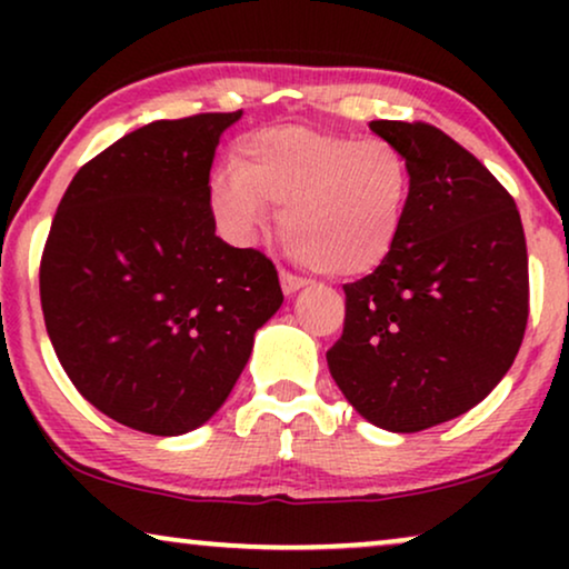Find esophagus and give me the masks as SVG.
<instances>
[{"instance_id": "34e87169", "label": "esophagus", "mask_w": 569, "mask_h": 569, "mask_svg": "<svg viewBox=\"0 0 569 569\" xmlns=\"http://www.w3.org/2000/svg\"><path fill=\"white\" fill-rule=\"evenodd\" d=\"M279 282H282V292L284 295H295V292L302 290V287L308 284L306 279L298 277V274H290V271H282V274H279Z\"/></svg>"}]
</instances>
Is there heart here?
Listing matches in <instances>:
<instances>
[{
	"instance_id": "1",
	"label": "heart",
	"mask_w": 569,
	"mask_h": 569,
	"mask_svg": "<svg viewBox=\"0 0 569 569\" xmlns=\"http://www.w3.org/2000/svg\"><path fill=\"white\" fill-rule=\"evenodd\" d=\"M232 168L209 183L222 228L248 243L282 207L290 253L326 277L370 274L401 236L411 166L388 139L284 123L240 139Z\"/></svg>"
}]
</instances>
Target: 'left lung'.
I'll use <instances>...</instances> for the list:
<instances>
[{"label":"left lung","instance_id":"left-lung-1","mask_svg":"<svg viewBox=\"0 0 569 569\" xmlns=\"http://www.w3.org/2000/svg\"><path fill=\"white\" fill-rule=\"evenodd\" d=\"M411 166L401 236L345 284V331L326 352L347 401L391 432L448 422L516 360L528 321V253L508 189L446 131L370 121Z\"/></svg>","mask_w":569,"mask_h":569}]
</instances>
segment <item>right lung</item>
<instances>
[{
	"label": "right lung",
	"mask_w": 569,
	"mask_h": 569,
	"mask_svg": "<svg viewBox=\"0 0 569 569\" xmlns=\"http://www.w3.org/2000/svg\"><path fill=\"white\" fill-rule=\"evenodd\" d=\"M240 113L129 131L77 170L53 214L46 331L77 391L131 430L204 425L284 300L271 259L214 236L209 168Z\"/></svg>",
	"instance_id": "add662e5"
}]
</instances>
